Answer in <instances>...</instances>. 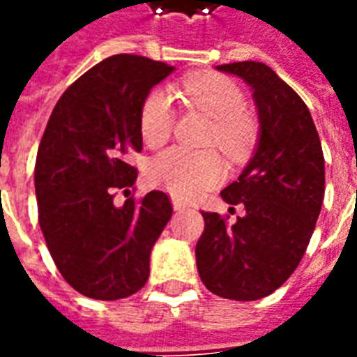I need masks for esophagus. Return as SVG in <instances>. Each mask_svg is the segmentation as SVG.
Masks as SVG:
<instances>
[{
    "mask_svg": "<svg viewBox=\"0 0 357 357\" xmlns=\"http://www.w3.org/2000/svg\"><path fill=\"white\" fill-rule=\"evenodd\" d=\"M173 208H174V211L184 210V202L181 200V198H173Z\"/></svg>",
    "mask_w": 357,
    "mask_h": 357,
    "instance_id": "esophagus-1",
    "label": "esophagus"
}]
</instances>
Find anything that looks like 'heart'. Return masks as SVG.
I'll return each mask as SVG.
<instances>
[{
    "label": "heart",
    "mask_w": 357,
    "mask_h": 357,
    "mask_svg": "<svg viewBox=\"0 0 357 357\" xmlns=\"http://www.w3.org/2000/svg\"><path fill=\"white\" fill-rule=\"evenodd\" d=\"M184 95L213 118L211 139L229 155L243 153L252 137V122L245 114V95L227 77L218 73H196L183 83ZM174 108L171 95L153 89L139 107V134L149 147H161L171 137ZM223 176L220 155L210 149L194 151L171 147L151 159L147 178L178 198H192L211 188Z\"/></svg>",
    "instance_id": "1"
}]
</instances>
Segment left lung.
<instances>
[{
  "instance_id": "8db88e82",
  "label": "left lung",
  "mask_w": 357,
  "mask_h": 357,
  "mask_svg": "<svg viewBox=\"0 0 357 357\" xmlns=\"http://www.w3.org/2000/svg\"><path fill=\"white\" fill-rule=\"evenodd\" d=\"M218 70L252 89L260 134L245 171L221 190L229 206H245V215L227 225L220 213L202 211L196 264L211 294L255 301L276 291L305 255L324 198L323 147L305 102L266 63Z\"/></svg>"
}]
</instances>
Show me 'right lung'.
I'll return each mask as SVG.
<instances>
[{"instance_id": "right-lung-1", "label": "right lung", "mask_w": 357, "mask_h": 357, "mask_svg": "<svg viewBox=\"0 0 357 357\" xmlns=\"http://www.w3.org/2000/svg\"><path fill=\"white\" fill-rule=\"evenodd\" d=\"M173 66L116 54L71 83L52 110L34 167L38 223L63 280L81 296L124 299L149 278V255L173 206L161 190L114 204L130 192L142 151L139 107Z\"/></svg>"}]
</instances>
